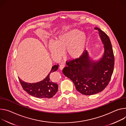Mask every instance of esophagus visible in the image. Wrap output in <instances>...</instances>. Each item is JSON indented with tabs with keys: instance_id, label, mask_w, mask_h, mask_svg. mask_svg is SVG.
Here are the masks:
<instances>
[{
	"instance_id": "obj_1",
	"label": "esophagus",
	"mask_w": 126,
	"mask_h": 126,
	"mask_svg": "<svg viewBox=\"0 0 126 126\" xmlns=\"http://www.w3.org/2000/svg\"><path fill=\"white\" fill-rule=\"evenodd\" d=\"M65 66V64L62 63H61V64H60V68L61 69H63Z\"/></svg>"
}]
</instances>
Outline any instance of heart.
<instances>
[{
    "label": "heart",
    "mask_w": 126,
    "mask_h": 126,
    "mask_svg": "<svg viewBox=\"0 0 126 126\" xmlns=\"http://www.w3.org/2000/svg\"><path fill=\"white\" fill-rule=\"evenodd\" d=\"M87 41L86 34L78 30H72L59 35L48 48L53 57L60 58L64 51L69 59H76L84 52Z\"/></svg>",
    "instance_id": "obj_1"
}]
</instances>
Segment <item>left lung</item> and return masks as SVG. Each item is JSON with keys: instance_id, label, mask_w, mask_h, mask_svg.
Segmentation results:
<instances>
[{"instance_id": "obj_1", "label": "left lung", "mask_w": 126, "mask_h": 126, "mask_svg": "<svg viewBox=\"0 0 126 126\" xmlns=\"http://www.w3.org/2000/svg\"><path fill=\"white\" fill-rule=\"evenodd\" d=\"M104 45L103 57L96 62L91 61L88 51L78 59L66 62L63 74L70 79L76 90L82 94L92 95L103 91L108 86L113 73L115 58L110 39L107 34L95 27Z\"/></svg>"}]
</instances>
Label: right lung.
I'll use <instances>...</instances> for the list:
<instances>
[{"label":"right lung","mask_w":126,"mask_h":126,"mask_svg":"<svg viewBox=\"0 0 126 126\" xmlns=\"http://www.w3.org/2000/svg\"><path fill=\"white\" fill-rule=\"evenodd\" d=\"M58 67L59 64L53 65L47 77L39 82H26L18 78L23 89L30 95L38 98H51L57 93L58 85L51 79L50 74L57 71Z\"/></svg>","instance_id":"add662e5"}]
</instances>
